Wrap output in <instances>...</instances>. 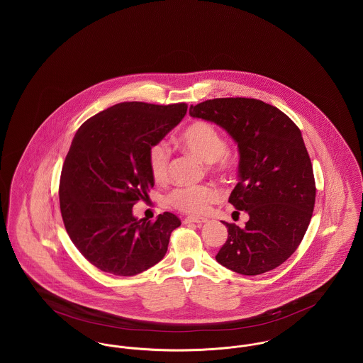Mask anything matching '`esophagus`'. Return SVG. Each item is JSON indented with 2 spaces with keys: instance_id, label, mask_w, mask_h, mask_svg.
<instances>
[{
  "instance_id": "1",
  "label": "esophagus",
  "mask_w": 363,
  "mask_h": 363,
  "mask_svg": "<svg viewBox=\"0 0 363 363\" xmlns=\"http://www.w3.org/2000/svg\"><path fill=\"white\" fill-rule=\"evenodd\" d=\"M207 218H199V216H188L184 219V223L185 225H189V223H196V225H204L207 223Z\"/></svg>"
}]
</instances>
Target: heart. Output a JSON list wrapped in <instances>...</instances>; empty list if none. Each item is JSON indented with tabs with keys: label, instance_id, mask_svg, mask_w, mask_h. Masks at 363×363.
<instances>
[{
	"label": "heart",
	"instance_id": "heart-1",
	"mask_svg": "<svg viewBox=\"0 0 363 363\" xmlns=\"http://www.w3.org/2000/svg\"><path fill=\"white\" fill-rule=\"evenodd\" d=\"M179 143L190 154L206 163H213L219 170H230L231 160L225 155L227 144L219 130L209 122L196 121L181 133ZM170 150L164 143H155L148 150V166L156 182H164L169 177ZM220 199V191L213 185L184 186L173 190L169 203L175 209L189 213L203 215Z\"/></svg>",
	"mask_w": 363,
	"mask_h": 363
}]
</instances>
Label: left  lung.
<instances>
[{
	"label": "left lung",
	"instance_id": "1",
	"mask_svg": "<svg viewBox=\"0 0 363 363\" xmlns=\"http://www.w3.org/2000/svg\"><path fill=\"white\" fill-rule=\"evenodd\" d=\"M194 118L215 122L238 144L240 182L228 203L245 211L216 261L241 275H259L289 259L302 241L315 201L311 157L299 128L275 106L252 98H218L190 106Z\"/></svg>",
	"mask_w": 363,
	"mask_h": 363
}]
</instances>
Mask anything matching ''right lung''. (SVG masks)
<instances>
[{
  "mask_svg": "<svg viewBox=\"0 0 363 363\" xmlns=\"http://www.w3.org/2000/svg\"><path fill=\"white\" fill-rule=\"evenodd\" d=\"M186 104L123 102L86 120L76 132L60 179L65 228L92 265L133 277L164 257L181 220L164 212L138 220L132 208L154 188L148 150L185 117Z\"/></svg>",
  "mask_w": 363,
  "mask_h": 363,
  "instance_id": "obj_1",
  "label": "right lung"
}]
</instances>
